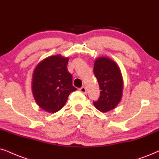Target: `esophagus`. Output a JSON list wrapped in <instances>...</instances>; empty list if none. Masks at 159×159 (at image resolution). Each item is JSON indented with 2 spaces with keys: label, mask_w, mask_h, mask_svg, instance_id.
<instances>
[{
  "label": "esophagus",
  "mask_w": 159,
  "mask_h": 159,
  "mask_svg": "<svg viewBox=\"0 0 159 159\" xmlns=\"http://www.w3.org/2000/svg\"><path fill=\"white\" fill-rule=\"evenodd\" d=\"M80 91L81 92H83L84 94H86V89L85 86H82L81 88H80Z\"/></svg>",
  "instance_id": "obj_1"
}]
</instances>
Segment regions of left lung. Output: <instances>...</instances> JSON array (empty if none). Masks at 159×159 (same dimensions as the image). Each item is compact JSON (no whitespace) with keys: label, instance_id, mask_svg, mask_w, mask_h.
Listing matches in <instances>:
<instances>
[{"label":"left lung","instance_id":"left-lung-1","mask_svg":"<svg viewBox=\"0 0 159 159\" xmlns=\"http://www.w3.org/2000/svg\"><path fill=\"white\" fill-rule=\"evenodd\" d=\"M94 74L100 86V97L94 105L101 112L114 109L122 98L123 81L118 66L114 61L100 57L94 64Z\"/></svg>","mask_w":159,"mask_h":159}]
</instances>
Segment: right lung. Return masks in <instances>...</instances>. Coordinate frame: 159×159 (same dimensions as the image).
Masks as SVG:
<instances>
[{
	"label": "right lung",
	"instance_id": "1",
	"mask_svg": "<svg viewBox=\"0 0 159 159\" xmlns=\"http://www.w3.org/2000/svg\"><path fill=\"white\" fill-rule=\"evenodd\" d=\"M68 58L52 56L36 67L32 81L34 97L40 108L48 112L59 111L68 96L76 88L73 86V75L68 72Z\"/></svg>",
	"mask_w": 159,
	"mask_h": 159
}]
</instances>
